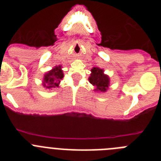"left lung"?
I'll list each match as a JSON object with an SVG mask.
<instances>
[{
	"instance_id": "1",
	"label": "left lung",
	"mask_w": 161,
	"mask_h": 161,
	"mask_svg": "<svg viewBox=\"0 0 161 161\" xmlns=\"http://www.w3.org/2000/svg\"><path fill=\"white\" fill-rule=\"evenodd\" d=\"M89 81L94 86L95 92L106 93L109 86V76L104 73V70L97 67L91 69V74L89 77Z\"/></svg>"
}]
</instances>
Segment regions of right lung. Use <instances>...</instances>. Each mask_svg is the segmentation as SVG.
<instances>
[{"mask_svg":"<svg viewBox=\"0 0 161 161\" xmlns=\"http://www.w3.org/2000/svg\"><path fill=\"white\" fill-rule=\"evenodd\" d=\"M64 77V72L62 66L58 65L44 74L42 79V86L46 89H52L53 88L59 87L60 80Z\"/></svg>","mask_w":161,"mask_h":161,"instance_id":"obj_1","label":"right lung"}]
</instances>
